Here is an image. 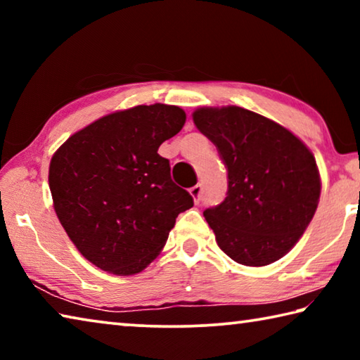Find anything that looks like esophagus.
Wrapping results in <instances>:
<instances>
[{"label":"esophagus","instance_id":"obj_1","mask_svg":"<svg viewBox=\"0 0 360 360\" xmlns=\"http://www.w3.org/2000/svg\"><path fill=\"white\" fill-rule=\"evenodd\" d=\"M191 195L193 197L195 203H200V200H202V184L191 187Z\"/></svg>","mask_w":360,"mask_h":360}]
</instances>
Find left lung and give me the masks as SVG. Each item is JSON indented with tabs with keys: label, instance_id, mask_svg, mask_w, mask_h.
Here are the masks:
<instances>
[{
	"label": "left lung",
	"instance_id": "obj_1",
	"mask_svg": "<svg viewBox=\"0 0 360 360\" xmlns=\"http://www.w3.org/2000/svg\"><path fill=\"white\" fill-rule=\"evenodd\" d=\"M193 122L227 168V197L203 211L219 248L248 266L281 259L318 208L313 154L284 127L238 106L197 109Z\"/></svg>",
	"mask_w": 360,
	"mask_h": 360
}]
</instances>
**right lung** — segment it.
Segmentation results:
<instances>
[{
    "label": "right lung",
    "mask_w": 360,
    "mask_h": 360,
    "mask_svg": "<svg viewBox=\"0 0 360 360\" xmlns=\"http://www.w3.org/2000/svg\"><path fill=\"white\" fill-rule=\"evenodd\" d=\"M184 122L178 106H135L85 127L53 154L49 187L58 221L101 270L141 271L165 246L178 214L193 206L157 152Z\"/></svg>",
    "instance_id": "1"
}]
</instances>
